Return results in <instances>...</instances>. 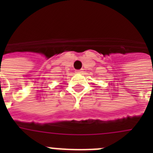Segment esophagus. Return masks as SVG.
<instances>
[{
    "label": "esophagus",
    "instance_id": "obj_1",
    "mask_svg": "<svg viewBox=\"0 0 153 153\" xmlns=\"http://www.w3.org/2000/svg\"><path fill=\"white\" fill-rule=\"evenodd\" d=\"M77 73H81V71H77Z\"/></svg>",
    "mask_w": 153,
    "mask_h": 153
}]
</instances>
